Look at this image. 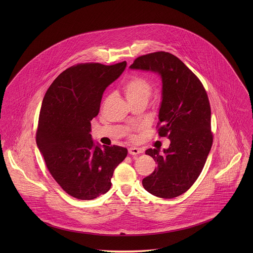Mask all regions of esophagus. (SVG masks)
Returning a JSON list of instances; mask_svg holds the SVG:
<instances>
[{
  "mask_svg": "<svg viewBox=\"0 0 253 253\" xmlns=\"http://www.w3.org/2000/svg\"><path fill=\"white\" fill-rule=\"evenodd\" d=\"M128 153L129 155H132V156H136L140 153H142V150L140 148H136V147H130L128 149Z\"/></svg>",
  "mask_w": 253,
  "mask_h": 253,
  "instance_id": "1",
  "label": "esophagus"
}]
</instances>
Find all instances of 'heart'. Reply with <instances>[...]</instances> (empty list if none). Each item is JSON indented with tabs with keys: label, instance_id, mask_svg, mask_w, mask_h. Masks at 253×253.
Here are the masks:
<instances>
[{
	"label": "heart",
	"instance_id": "heart-1",
	"mask_svg": "<svg viewBox=\"0 0 253 253\" xmlns=\"http://www.w3.org/2000/svg\"><path fill=\"white\" fill-rule=\"evenodd\" d=\"M123 90L129 104L147 103L152 94L153 86L141 77H131L125 83Z\"/></svg>",
	"mask_w": 253,
	"mask_h": 253
}]
</instances>
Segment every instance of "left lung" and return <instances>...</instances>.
<instances>
[{"label":"left lung","instance_id":"1","mask_svg":"<svg viewBox=\"0 0 253 253\" xmlns=\"http://www.w3.org/2000/svg\"><path fill=\"white\" fill-rule=\"evenodd\" d=\"M130 69L158 73L162 79V102L158 132L170 140L168 149H148L146 155L158 163L142 180L152 195L172 199L185 193L201 174L213 136L211 105L207 91L179 58L166 51L137 57Z\"/></svg>","mask_w":253,"mask_h":253}]
</instances>
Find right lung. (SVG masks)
<instances>
[{"label": "right lung", "instance_id": "add662e5", "mask_svg": "<svg viewBox=\"0 0 253 253\" xmlns=\"http://www.w3.org/2000/svg\"><path fill=\"white\" fill-rule=\"evenodd\" d=\"M126 66V61L75 65L53 81L42 99L37 146L51 176L76 199L107 193L115 169L127 155L121 146L95 144L90 134L104 90Z\"/></svg>", "mask_w": 253, "mask_h": 253}]
</instances>
